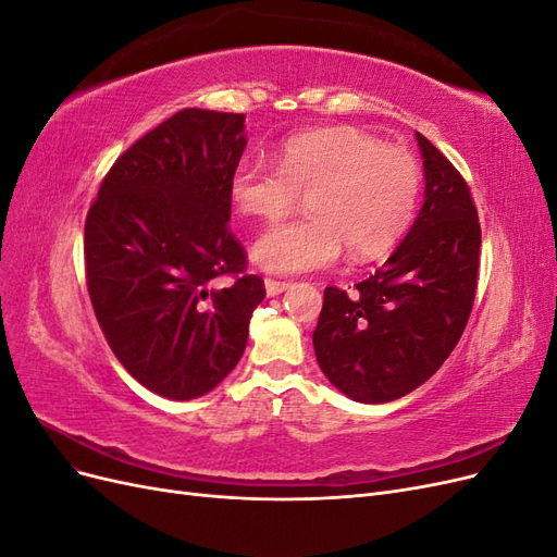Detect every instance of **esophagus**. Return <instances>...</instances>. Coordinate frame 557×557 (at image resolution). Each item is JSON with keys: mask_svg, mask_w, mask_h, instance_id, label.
Here are the masks:
<instances>
[{"mask_svg": "<svg viewBox=\"0 0 557 557\" xmlns=\"http://www.w3.org/2000/svg\"><path fill=\"white\" fill-rule=\"evenodd\" d=\"M288 288H290V283H285V281H274V278H267L264 281V290H267L269 297H276V295L288 290Z\"/></svg>", "mask_w": 557, "mask_h": 557, "instance_id": "1", "label": "esophagus"}]
</instances>
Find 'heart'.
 <instances>
[{
    "label": "heart",
    "instance_id": "obj_1",
    "mask_svg": "<svg viewBox=\"0 0 557 557\" xmlns=\"http://www.w3.org/2000/svg\"><path fill=\"white\" fill-rule=\"evenodd\" d=\"M307 193L311 215L269 227L250 258L264 272L293 276L325 269L344 246L352 260L391 250L411 225L420 166L407 148L383 146L356 127L301 132L283 141L276 164L239 160L230 197L242 213L276 221Z\"/></svg>",
    "mask_w": 557,
    "mask_h": 557
}]
</instances>
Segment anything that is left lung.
<instances>
[{"label": "left lung", "mask_w": 557, "mask_h": 557, "mask_svg": "<svg viewBox=\"0 0 557 557\" xmlns=\"http://www.w3.org/2000/svg\"><path fill=\"white\" fill-rule=\"evenodd\" d=\"M425 197L404 242L350 293L325 288L313 332L327 381L362 404L423 385L460 342L476 295L481 225L458 170L416 132Z\"/></svg>", "instance_id": "left-lung-1"}]
</instances>
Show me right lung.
<instances>
[{"label": "right lung", "mask_w": 557, "mask_h": 557, "mask_svg": "<svg viewBox=\"0 0 557 557\" xmlns=\"http://www.w3.org/2000/svg\"><path fill=\"white\" fill-rule=\"evenodd\" d=\"M244 123V113H174L113 162L86 218L97 323L127 374L166 399L207 395L237 367L264 299L227 230ZM223 273L235 283L218 289Z\"/></svg>", "instance_id": "add662e5"}]
</instances>
